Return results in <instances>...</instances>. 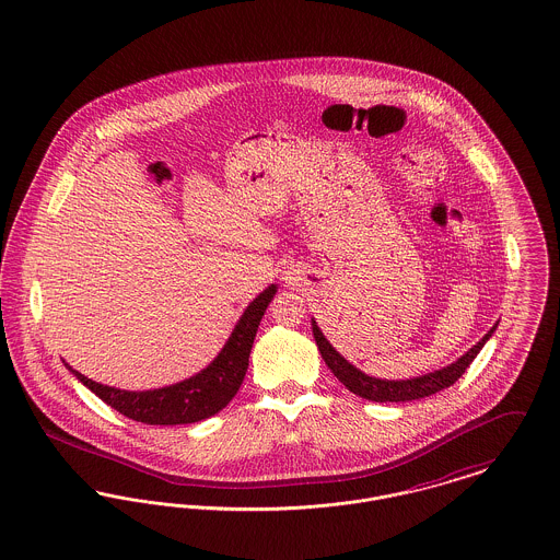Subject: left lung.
Instances as JSON below:
<instances>
[{"label":"left lung","instance_id":"1","mask_svg":"<svg viewBox=\"0 0 560 560\" xmlns=\"http://www.w3.org/2000/svg\"><path fill=\"white\" fill-rule=\"evenodd\" d=\"M311 326H313V336H315V342L319 347V353H322L324 362L328 363V368L334 372V376L351 394L360 395V397L370 399V401H412V399L429 397V395L438 394V392L455 385L459 381V376H463V372L469 368V363L476 360L480 349L487 345V340L493 336L499 322L467 353H463L457 362L448 363V365H444L440 370H433V372L421 374V376L399 378V381L376 378V376L365 374L358 365H353L349 360H345L331 347V342L324 336L322 328L317 326L315 317H311Z\"/></svg>","mask_w":560,"mask_h":560}]
</instances>
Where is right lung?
Masks as SVG:
<instances>
[{
    "instance_id": "1",
    "label": "right lung",
    "mask_w": 560,
    "mask_h": 560,
    "mask_svg": "<svg viewBox=\"0 0 560 560\" xmlns=\"http://www.w3.org/2000/svg\"><path fill=\"white\" fill-rule=\"evenodd\" d=\"M277 294V285L270 283L260 296L254 298L236 326L231 331L222 351L211 360L207 368L192 374L186 381L175 385L148 389V392H127L109 385H101L97 381L84 376L66 363L67 370L93 394L101 397L107 406L118 410L120 415L145 425H188L205 421L218 415L238 392L247 365L249 353L256 338L258 326L270 300Z\"/></svg>"
}]
</instances>
